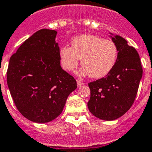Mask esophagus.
Instances as JSON below:
<instances>
[{"instance_id": "esophagus-1", "label": "esophagus", "mask_w": 152, "mask_h": 152, "mask_svg": "<svg viewBox=\"0 0 152 152\" xmlns=\"http://www.w3.org/2000/svg\"><path fill=\"white\" fill-rule=\"evenodd\" d=\"M82 85H83V83L82 81H80V80H77V86H78V87H80V86H82Z\"/></svg>"}]
</instances>
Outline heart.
I'll use <instances>...</instances> for the list:
<instances>
[{
	"label": "heart",
	"mask_w": 152,
	"mask_h": 152,
	"mask_svg": "<svg viewBox=\"0 0 152 152\" xmlns=\"http://www.w3.org/2000/svg\"><path fill=\"white\" fill-rule=\"evenodd\" d=\"M61 66L72 71L81 58L83 68L81 73L89 74L92 78H102L114 68L118 57V48L114 41L94 34H83L71 40L70 47H62L59 50Z\"/></svg>",
	"instance_id": "1"
}]
</instances>
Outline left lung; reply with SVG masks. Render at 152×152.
<instances>
[{
    "label": "left lung",
    "instance_id": "obj_1",
    "mask_svg": "<svg viewBox=\"0 0 152 152\" xmlns=\"http://www.w3.org/2000/svg\"><path fill=\"white\" fill-rule=\"evenodd\" d=\"M112 41L118 48L114 68L105 77L88 83L89 110L98 119L108 121L118 119L131 108L143 74L136 49L119 36L112 37Z\"/></svg>",
    "mask_w": 152,
    "mask_h": 152
}]
</instances>
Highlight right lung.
Listing matches in <instances>:
<instances>
[{
    "mask_svg": "<svg viewBox=\"0 0 152 152\" xmlns=\"http://www.w3.org/2000/svg\"><path fill=\"white\" fill-rule=\"evenodd\" d=\"M56 34L47 29L36 32L9 61L7 83L12 99L21 114L35 123L56 119L77 87L73 76L61 67Z\"/></svg>",
    "mask_w": 152,
    "mask_h": 152,
    "instance_id": "right-lung-1",
    "label": "right lung"
}]
</instances>
